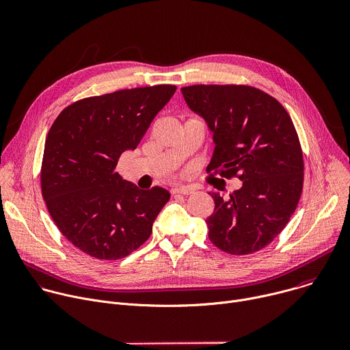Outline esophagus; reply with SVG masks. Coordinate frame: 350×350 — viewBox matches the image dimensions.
Masks as SVG:
<instances>
[{
  "label": "esophagus",
  "mask_w": 350,
  "mask_h": 350,
  "mask_svg": "<svg viewBox=\"0 0 350 350\" xmlns=\"http://www.w3.org/2000/svg\"><path fill=\"white\" fill-rule=\"evenodd\" d=\"M192 192H193V189L189 187H176L172 189V193H181V195H189Z\"/></svg>",
  "instance_id": "obj_1"
}]
</instances>
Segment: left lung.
I'll return each mask as SVG.
<instances>
[{
    "label": "left lung",
    "instance_id": "8db88e82",
    "mask_svg": "<svg viewBox=\"0 0 350 350\" xmlns=\"http://www.w3.org/2000/svg\"><path fill=\"white\" fill-rule=\"evenodd\" d=\"M181 92L213 134L208 172L243 181L227 199L209 192V239L231 255L258 252L284 230L302 193L304 154L295 126L275 98L251 85L198 84Z\"/></svg>",
    "mask_w": 350,
    "mask_h": 350
}]
</instances>
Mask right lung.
Instances as JSON below:
<instances>
[{"mask_svg": "<svg viewBox=\"0 0 350 350\" xmlns=\"http://www.w3.org/2000/svg\"><path fill=\"white\" fill-rule=\"evenodd\" d=\"M176 85L161 84L90 96L65 108L48 131L41 192L59 231L101 260L126 258L152 232L167 189H139L118 161L133 151Z\"/></svg>", "mask_w": 350, "mask_h": 350, "instance_id": "1", "label": "right lung"}]
</instances>
